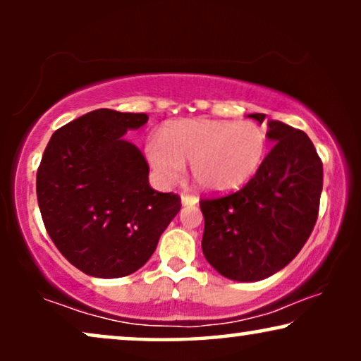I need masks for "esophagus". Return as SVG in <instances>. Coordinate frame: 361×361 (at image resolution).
<instances>
[{"label": "esophagus", "instance_id": "1", "mask_svg": "<svg viewBox=\"0 0 361 361\" xmlns=\"http://www.w3.org/2000/svg\"><path fill=\"white\" fill-rule=\"evenodd\" d=\"M180 200H182V205H195L197 202H199V199H197L195 195H189V194H182Z\"/></svg>", "mask_w": 361, "mask_h": 361}]
</instances>
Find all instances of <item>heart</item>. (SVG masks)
Listing matches in <instances>:
<instances>
[{
  "instance_id": "b5f03b06",
  "label": "heart",
  "mask_w": 361,
  "mask_h": 361,
  "mask_svg": "<svg viewBox=\"0 0 361 361\" xmlns=\"http://www.w3.org/2000/svg\"><path fill=\"white\" fill-rule=\"evenodd\" d=\"M268 151L264 128L253 121L182 120L162 128L146 142V157L157 179L179 180L184 162L202 190L226 194L253 179Z\"/></svg>"
}]
</instances>
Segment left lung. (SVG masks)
<instances>
[{
  "label": "left lung",
  "instance_id": "1",
  "mask_svg": "<svg viewBox=\"0 0 361 361\" xmlns=\"http://www.w3.org/2000/svg\"><path fill=\"white\" fill-rule=\"evenodd\" d=\"M250 118L263 123L264 113ZM273 149L235 194L202 199V251L225 278L255 283L293 261L312 233L322 194V161L304 131L269 120Z\"/></svg>",
  "mask_w": 361,
  "mask_h": 361
}]
</instances>
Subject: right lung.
<instances>
[{
  "label": "right lung",
  "mask_w": 361,
  "mask_h": 361,
  "mask_svg": "<svg viewBox=\"0 0 361 361\" xmlns=\"http://www.w3.org/2000/svg\"><path fill=\"white\" fill-rule=\"evenodd\" d=\"M146 113L90 111L54 133L37 169L46 230L68 263L95 278H123L146 264L180 197L151 189L142 152L125 140Z\"/></svg>",
  "instance_id": "right-lung-1"
}]
</instances>
